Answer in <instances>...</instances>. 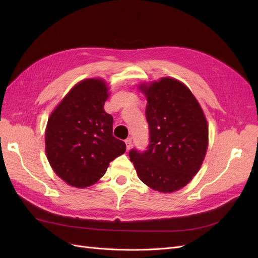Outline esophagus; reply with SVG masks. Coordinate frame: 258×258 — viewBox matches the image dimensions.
Returning <instances> with one entry per match:
<instances>
[{
	"mask_svg": "<svg viewBox=\"0 0 258 258\" xmlns=\"http://www.w3.org/2000/svg\"><path fill=\"white\" fill-rule=\"evenodd\" d=\"M126 146H127V150L129 151L130 148H131V146H132V139L131 138H128V139H126Z\"/></svg>",
	"mask_w": 258,
	"mask_h": 258,
	"instance_id": "obj_1",
	"label": "esophagus"
}]
</instances>
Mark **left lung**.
<instances>
[{"mask_svg": "<svg viewBox=\"0 0 258 258\" xmlns=\"http://www.w3.org/2000/svg\"><path fill=\"white\" fill-rule=\"evenodd\" d=\"M147 99L145 110L150 143L145 151L129 152L141 181L160 192L188 184L199 171L208 148V123L191 91L177 80L140 85Z\"/></svg>", "mask_w": 258, "mask_h": 258, "instance_id": "1", "label": "left lung"}]
</instances>
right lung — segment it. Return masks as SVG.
<instances>
[{"label": "right lung", "mask_w": 258, "mask_h": 258, "mask_svg": "<svg viewBox=\"0 0 258 258\" xmlns=\"http://www.w3.org/2000/svg\"><path fill=\"white\" fill-rule=\"evenodd\" d=\"M99 79L80 82L54 108L45 134L46 155L66 183L85 188L98 182L126 144L113 136V117L104 111L108 93Z\"/></svg>", "instance_id": "add662e5"}]
</instances>
